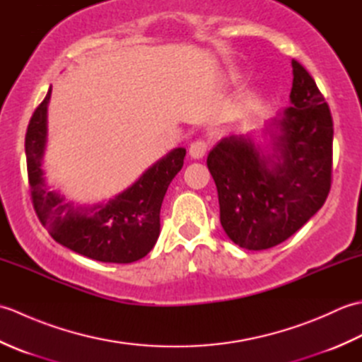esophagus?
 Wrapping results in <instances>:
<instances>
[{
  "label": "esophagus",
  "mask_w": 362,
  "mask_h": 362,
  "mask_svg": "<svg viewBox=\"0 0 362 362\" xmlns=\"http://www.w3.org/2000/svg\"><path fill=\"white\" fill-rule=\"evenodd\" d=\"M206 148H209V144H206L204 140H196V141H193V143L189 144L188 152H189L191 158L199 160V158H202L205 156Z\"/></svg>",
  "instance_id": "1"
}]
</instances>
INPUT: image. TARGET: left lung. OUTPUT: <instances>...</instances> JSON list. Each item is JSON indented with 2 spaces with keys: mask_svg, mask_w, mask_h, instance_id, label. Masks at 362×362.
Instances as JSON below:
<instances>
[{
  "mask_svg": "<svg viewBox=\"0 0 362 362\" xmlns=\"http://www.w3.org/2000/svg\"><path fill=\"white\" fill-rule=\"evenodd\" d=\"M292 74L291 105L264 129L271 136L269 152L252 134H241L222 138L206 157L222 228L247 250L286 241L322 209L332 187L329 107L297 60H292Z\"/></svg>",
  "mask_w": 362,
  "mask_h": 362,
  "instance_id": "1",
  "label": "left lung"
}]
</instances>
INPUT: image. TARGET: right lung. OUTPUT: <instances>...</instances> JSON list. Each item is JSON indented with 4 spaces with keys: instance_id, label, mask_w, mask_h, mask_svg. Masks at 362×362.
I'll return each instance as SVG.
<instances>
[{
    "instance_id": "right-lung-1",
    "label": "right lung",
    "mask_w": 362,
    "mask_h": 362,
    "mask_svg": "<svg viewBox=\"0 0 362 362\" xmlns=\"http://www.w3.org/2000/svg\"><path fill=\"white\" fill-rule=\"evenodd\" d=\"M51 87L29 121L25 138L28 177L34 209L59 244L103 263L127 264L148 255L160 235V209L169 183L183 166L187 149L175 148L156 161L127 189L107 202L78 205L45 179Z\"/></svg>"
}]
</instances>
